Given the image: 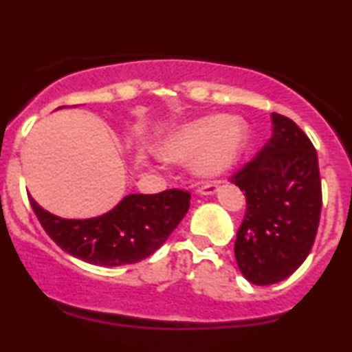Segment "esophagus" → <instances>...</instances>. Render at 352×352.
<instances>
[{"label":"esophagus","mask_w":352,"mask_h":352,"mask_svg":"<svg viewBox=\"0 0 352 352\" xmlns=\"http://www.w3.org/2000/svg\"><path fill=\"white\" fill-rule=\"evenodd\" d=\"M216 192V186L214 184H206V186H201L197 188L199 195H212Z\"/></svg>","instance_id":"esophagus-1"}]
</instances>
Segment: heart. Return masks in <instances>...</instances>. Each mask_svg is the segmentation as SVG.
Segmentation results:
<instances>
[{
	"label": "heart",
	"mask_w": 352,
	"mask_h": 352,
	"mask_svg": "<svg viewBox=\"0 0 352 352\" xmlns=\"http://www.w3.org/2000/svg\"><path fill=\"white\" fill-rule=\"evenodd\" d=\"M246 140L248 128L241 120L217 114L184 124L162 143L158 151L170 162L194 158L195 172L214 179L238 164Z\"/></svg>",
	"instance_id": "obj_1"
}]
</instances>
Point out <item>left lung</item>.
Here are the masks:
<instances>
[{"label":"left lung","instance_id":"left-lung-1","mask_svg":"<svg viewBox=\"0 0 352 352\" xmlns=\"http://www.w3.org/2000/svg\"><path fill=\"white\" fill-rule=\"evenodd\" d=\"M272 121L268 143L231 177L246 197L234 243L236 263L254 285L282 282L305 261L322 207L312 142L290 118L273 113Z\"/></svg>","mask_w":352,"mask_h":352}]
</instances>
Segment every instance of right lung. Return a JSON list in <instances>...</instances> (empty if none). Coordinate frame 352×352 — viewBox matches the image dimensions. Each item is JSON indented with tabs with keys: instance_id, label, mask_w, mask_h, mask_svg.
I'll return each instance as SVG.
<instances>
[{
	"instance_id": "add662e5",
	"label": "right lung",
	"mask_w": 352,
	"mask_h": 352,
	"mask_svg": "<svg viewBox=\"0 0 352 352\" xmlns=\"http://www.w3.org/2000/svg\"><path fill=\"white\" fill-rule=\"evenodd\" d=\"M47 234L65 253L98 266L142 261L166 241L187 214L190 194L168 188L160 194H129L109 212L91 219H64L28 195Z\"/></svg>"
}]
</instances>
